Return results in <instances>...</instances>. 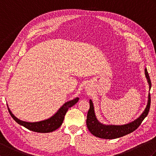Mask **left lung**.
<instances>
[{"label":"left lung","mask_w":156,"mask_h":156,"mask_svg":"<svg viewBox=\"0 0 156 156\" xmlns=\"http://www.w3.org/2000/svg\"><path fill=\"white\" fill-rule=\"evenodd\" d=\"M145 76H146L149 85H150V89L151 87V82L146 68L145 69ZM89 102H90V108L88 110L87 119V125L88 130L90 131L92 135L96 137L106 139V140H112V139L119 138L131 133L139 127V126L141 125L144 119L147 117L148 112L150 111L151 96L150 94H149L147 107L145 108V111L143 112V113L140 115V117L128 124L122 125H106L102 124L101 122L97 120V117H96L92 101L90 100Z\"/></svg>","instance_id":"obj_1"}]
</instances>
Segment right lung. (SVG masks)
I'll list each match as a JSON object with an SVG mask.
<instances>
[{
    "mask_svg": "<svg viewBox=\"0 0 156 156\" xmlns=\"http://www.w3.org/2000/svg\"><path fill=\"white\" fill-rule=\"evenodd\" d=\"M79 100V98H76L72 101H69L62 106V107L59 109L56 113L53 115L51 117L49 118L46 120L39 121V122H26L20 120V119L16 118L15 116L12 113V112L9 109V112L11 115L12 119L17 122L18 124L21 125L25 128L28 129L29 130H31L37 133H49L52 132L56 129H58L62 125L63 121H64V117L67 112L69 108L72 107L74 106Z\"/></svg>",
    "mask_w": 156,
    "mask_h": 156,
    "instance_id": "obj_1",
    "label": "right lung"
}]
</instances>
